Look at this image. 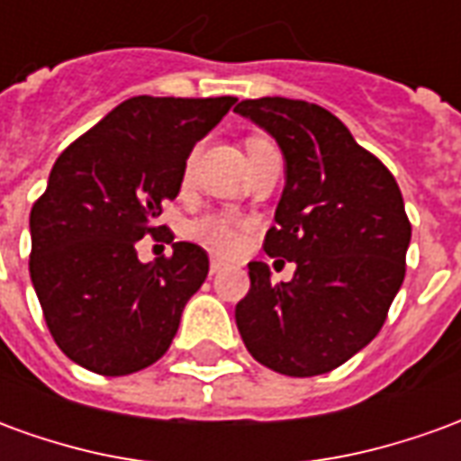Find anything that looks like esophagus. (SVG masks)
Here are the masks:
<instances>
[{
  "label": "esophagus",
  "instance_id": "1",
  "mask_svg": "<svg viewBox=\"0 0 461 461\" xmlns=\"http://www.w3.org/2000/svg\"><path fill=\"white\" fill-rule=\"evenodd\" d=\"M221 269H224V264H221L220 259H212V264H210V274H212V276H214V274H220Z\"/></svg>",
  "mask_w": 461,
  "mask_h": 461
}]
</instances>
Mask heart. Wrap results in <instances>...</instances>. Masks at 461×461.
<instances>
[{"instance_id": "b5f03b06", "label": "heart", "mask_w": 461, "mask_h": 461, "mask_svg": "<svg viewBox=\"0 0 461 461\" xmlns=\"http://www.w3.org/2000/svg\"><path fill=\"white\" fill-rule=\"evenodd\" d=\"M257 142H267L264 138H249L247 148L257 145ZM192 234L200 241H204L210 249L220 251V254H231L240 247L241 224L231 217H204V220L192 224Z\"/></svg>"}]
</instances>
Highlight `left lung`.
Returning <instances> with one entry per match:
<instances>
[{"instance_id":"1","label":"left lung","mask_w":461,"mask_h":461,"mask_svg":"<svg viewBox=\"0 0 461 461\" xmlns=\"http://www.w3.org/2000/svg\"><path fill=\"white\" fill-rule=\"evenodd\" d=\"M234 113L269 132L286 160L276 227L264 251L294 261L274 284L249 261L234 319L254 360L281 375H323L375 339L405 279L410 220L395 177L326 108L291 98L241 101Z\"/></svg>"}]
</instances>
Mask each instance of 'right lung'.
<instances>
[{"instance_id":"right-lung-1","label":"right lung","mask_w":461,"mask_h":461,"mask_svg":"<svg viewBox=\"0 0 461 461\" xmlns=\"http://www.w3.org/2000/svg\"><path fill=\"white\" fill-rule=\"evenodd\" d=\"M237 98L122 101L71 142L51 167L29 217V274L56 346L98 375H131L170 348L185 303L200 289L207 251L173 241L170 260L142 265L134 241L160 224L185 162Z\"/></svg>"}]
</instances>
